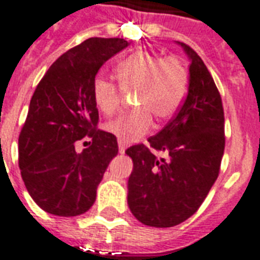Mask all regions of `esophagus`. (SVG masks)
Listing matches in <instances>:
<instances>
[{
	"mask_svg": "<svg viewBox=\"0 0 260 260\" xmlns=\"http://www.w3.org/2000/svg\"><path fill=\"white\" fill-rule=\"evenodd\" d=\"M126 146H128V143L122 142V140H118V151H120L121 154H124V152H125Z\"/></svg>",
	"mask_w": 260,
	"mask_h": 260,
	"instance_id": "34e87169",
	"label": "esophagus"
}]
</instances>
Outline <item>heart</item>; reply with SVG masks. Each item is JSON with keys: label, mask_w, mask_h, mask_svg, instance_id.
Instances as JSON below:
<instances>
[{"label": "heart", "mask_w": 260, "mask_h": 260, "mask_svg": "<svg viewBox=\"0 0 260 260\" xmlns=\"http://www.w3.org/2000/svg\"><path fill=\"white\" fill-rule=\"evenodd\" d=\"M118 87L113 82L97 79L93 86L94 104L101 113H116L124 94H135L129 113L110 120L104 125L108 134L122 142H134L150 131L152 118L159 122L173 117L187 91V70L175 55L160 56L138 50L116 67Z\"/></svg>", "instance_id": "heart-1"}]
</instances>
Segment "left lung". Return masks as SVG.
<instances>
[{
  "label": "left lung",
  "instance_id": "left-lung-1",
  "mask_svg": "<svg viewBox=\"0 0 260 260\" xmlns=\"http://www.w3.org/2000/svg\"><path fill=\"white\" fill-rule=\"evenodd\" d=\"M190 58L189 90L181 108L148 146L125 151L134 160L128 181V205L148 226L169 228L191 217L217 179L225 148L220 91L205 63L181 43ZM169 155L159 161L152 150Z\"/></svg>",
  "mask_w": 260,
  "mask_h": 260
}]
</instances>
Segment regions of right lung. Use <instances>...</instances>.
<instances>
[{
	"instance_id": "add662e5",
	"label": "right lung",
	"mask_w": 260,
	"mask_h": 260,
	"mask_svg": "<svg viewBox=\"0 0 260 260\" xmlns=\"http://www.w3.org/2000/svg\"><path fill=\"white\" fill-rule=\"evenodd\" d=\"M129 43L120 38H90L59 56L30 98L18 136V167L34 201L55 216L85 213L95 201L108 165L117 155V139L98 129L94 104L95 75ZM83 137L90 146L78 154Z\"/></svg>"
}]
</instances>
